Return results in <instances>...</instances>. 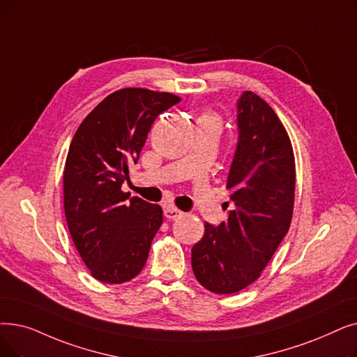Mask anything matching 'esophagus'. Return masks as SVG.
<instances>
[{
	"label": "esophagus",
	"instance_id": "esophagus-1",
	"mask_svg": "<svg viewBox=\"0 0 357 357\" xmlns=\"http://www.w3.org/2000/svg\"><path fill=\"white\" fill-rule=\"evenodd\" d=\"M163 213H165V217H166V219H169V220H176V219H179V217L183 214L181 210H178V208H176V207H174V206H167V207H165Z\"/></svg>",
	"mask_w": 357,
	"mask_h": 357
}]
</instances>
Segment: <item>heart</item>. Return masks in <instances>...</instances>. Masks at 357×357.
<instances>
[{"label": "heart", "mask_w": 357, "mask_h": 357, "mask_svg": "<svg viewBox=\"0 0 357 357\" xmlns=\"http://www.w3.org/2000/svg\"><path fill=\"white\" fill-rule=\"evenodd\" d=\"M206 116H210V115H206ZM211 118H214V116H211Z\"/></svg>", "instance_id": "1"}]
</instances>
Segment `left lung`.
<instances>
[{"instance_id":"1","label":"left lung","mask_w":357,"mask_h":357,"mask_svg":"<svg viewBox=\"0 0 357 357\" xmlns=\"http://www.w3.org/2000/svg\"><path fill=\"white\" fill-rule=\"evenodd\" d=\"M239 142L227 185L235 210L191 251L199 284L217 294L236 293L267 267L290 227L296 167L289 134L271 106L254 91L238 102Z\"/></svg>"}]
</instances>
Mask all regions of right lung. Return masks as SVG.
<instances>
[{
    "instance_id": "right-lung-1",
    "label": "right lung",
    "mask_w": 357,
    "mask_h": 357,
    "mask_svg": "<svg viewBox=\"0 0 357 357\" xmlns=\"http://www.w3.org/2000/svg\"><path fill=\"white\" fill-rule=\"evenodd\" d=\"M181 98L140 87L106 96L77 128L64 167V210L86 267L107 284L130 282L143 270L163 223L158 204L121 191L154 119Z\"/></svg>"
}]
</instances>
